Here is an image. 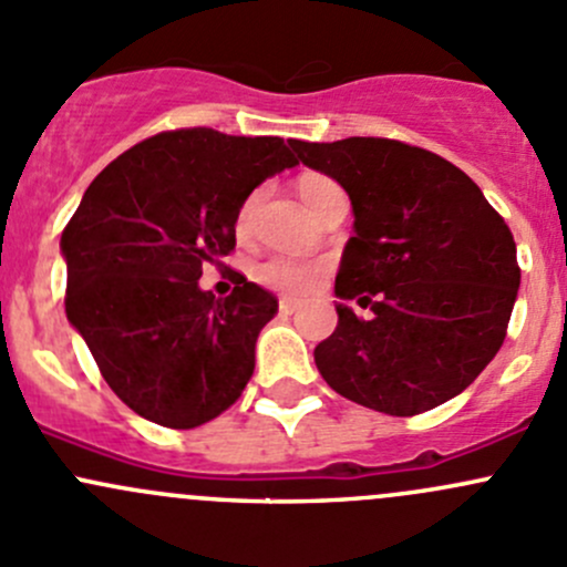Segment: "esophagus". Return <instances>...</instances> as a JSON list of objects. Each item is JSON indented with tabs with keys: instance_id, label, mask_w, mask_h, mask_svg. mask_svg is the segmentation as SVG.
<instances>
[{
	"instance_id": "1",
	"label": "esophagus",
	"mask_w": 567,
	"mask_h": 567,
	"mask_svg": "<svg viewBox=\"0 0 567 567\" xmlns=\"http://www.w3.org/2000/svg\"><path fill=\"white\" fill-rule=\"evenodd\" d=\"M299 301L296 299H282L279 301V312H285V316H293V312H299Z\"/></svg>"
}]
</instances>
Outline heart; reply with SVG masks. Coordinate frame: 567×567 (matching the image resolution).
<instances>
[{
	"mask_svg": "<svg viewBox=\"0 0 567 567\" xmlns=\"http://www.w3.org/2000/svg\"><path fill=\"white\" fill-rule=\"evenodd\" d=\"M329 188H334V183L323 175H305L299 181V194H301V199L307 203V208H312L320 194L329 192ZM255 208H257V194L244 203L241 214H238V230L241 233L251 225ZM251 274H255L257 282L266 285V288L279 290V293H288V296H301V293H310V290L318 288L320 279H323V274H326V266L323 262L299 260V257L271 255V257H266V260L257 262L255 271Z\"/></svg>",
	"mask_w": 567,
	"mask_h": 567,
	"instance_id": "obj_1",
	"label": "heart"
}]
</instances>
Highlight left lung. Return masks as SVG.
Here are the masks:
<instances>
[{
  "mask_svg": "<svg viewBox=\"0 0 567 567\" xmlns=\"http://www.w3.org/2000/svg\"><path fill=\"white\" fill-rule=\"evenodd\" d=\"M353 208L337 271V329L316 348L326 384L392 416L447 403L505 342L522 271L511 227L447 158L375 136L290 140ZM348 300L370 309L359 319Z\"/></svg>",
  "mask_w": 567,
  "mask_h": 567,
  "instance_id": "8db88e82",
  "label": "left lung"
}]
</instances>
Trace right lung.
Here are the masks:
<instances>
[{
	"instance_id": "add662e5",
	"label": "right lung",
	"mask_w": 567,
	"mask_h": 567,
	"mask_svg": "<svg viewBox=\"0 0 567 567\" xmlns=\"http://www.w3.org/2000/svg\"><path fill=\"white\" fill-rule=\"evenodd\" d=\"M296 164L279 136L181 128L125 151L84 192L60 241L65 316L140 416L188 431L241 398L279 305L247 277L227 299L199 277L236 247L249 194Z\"/></svg>"
}]
</instances>
